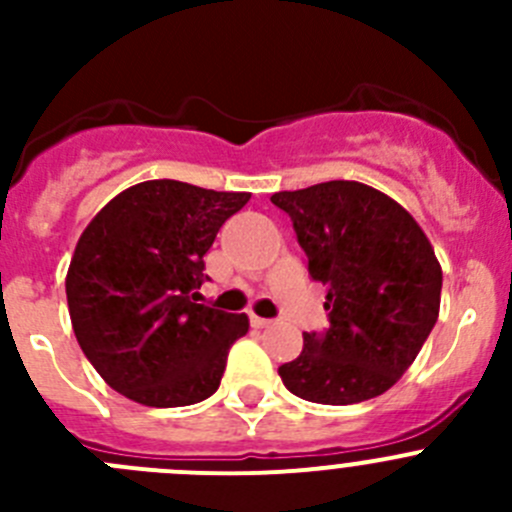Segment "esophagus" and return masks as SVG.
Returning a JSON list of instances; mask_svg holds the SVG:
<instances>
[{
  "instance_id": "1",
  "label": "esophagus",
  "mask_w": 512,
  "mask_h": 512,
  "mask_svg": "<svg viewBox=\"0 0 512 512\" xmlns=\"http://www.w3.org/2000/svg\"><path fill=\"white\" fill-rule=\"evenodd\" d=\"M251 325H253V328H269V325H274V320L259 318V315H251Z\"/></svg>"
}]
</instances>
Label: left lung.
<instances>
[{"mask_svg": "<svg viewBox=\"0 0 512 512\" xmlns=\"http://www.w3.org/2000/svg\"><path fill=\"white\" fill-rule=\"evenodd\" d=\"M328 289L325 333H302L295 361L279 366L292 395L354 405L408 372L441 307V264L420 225L392 197L361 182H323L271 194Z\"/></svg>", "mask_w": 512, "mask_h": 512, "instance_id": "8db88e82", "label": "left lung"}]
</instances>
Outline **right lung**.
<instances>
[{
	"label": "right lung",
	"instance_id": "1",
	"mask_svg": "<svg viewBox=\"0 0 512 512\" xmlns=\"http://www.w3.org/2000/svg\"><path fill=\"white\" fill-rule=\"evenodd\" d=\"M248 192L174 179L112 197L76 243L66 300L81 351L112 390L148 408H182L220 387L246 315L197 305L205 253Z\"/></svg>",
	"mask_w": 512,
	"mask_h": 512
}]
</instances>
